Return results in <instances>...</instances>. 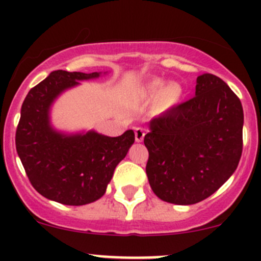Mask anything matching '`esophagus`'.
Here are the masks:
<instances>
[{
  "instance_id": "esophagus-1",
  "label": "esophagus",
  "mask_w": 261,
  "mask_h": 261,
  "mask_svg": "<svg viewBox=\"0 0 261 261\" xmlns=\"http://www.w3.org/2000/svg\"><path fill=\"white\" fill-rule=\"evenodd\" d=\"M144 136H145V130L143 127H136L135 128V140L138 143H141L144 140Z\"/></svg>"
}]
</instances>
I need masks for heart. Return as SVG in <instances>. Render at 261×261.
<instances>
[{
  "label": "heart",
  "mask_w": 261,
  "mask_h": 261,
  "mask_svg": "<svg viewBox=\"0 0 261 261\" xmlns=\"http://www.w3.org/2000/svg\"><path fill=\"white\" fill-rule=\"evenodd\" d=\"M143 93L149 99H158L162 97L163 106L169 107L179 101L181 97V89L178 86H170L167 88L163 82L152 81L144 87Z\"/></svg>",
  "instance_id": "b5f03b06"
}]
</instances>
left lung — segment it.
Instances as JSON below:
<instances>
[{
    "instance_id": "1",
    "label": "left lung",
    "mask_w": 261,
    "mask_h": 261,
    "mask_svg": "<svg viewBox=\"0 0 261 261\" xmlns=\"http://www.w3.org/2000/svg\"><path fill=\"white\" fill-rule=\"evenodd\" d=\"M244 111L221 78H197L196 96L152 118L144 138L152 192L174 204H194L232 175L243 152Z\"/></svg>"
}]
</instances>
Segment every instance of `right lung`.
<instances>
[{"mask_svg":"<svg viewBox=\"0 0 261 261\" xmlns=\"http://www.w3.org/2000/svg\"><path fill=\"white\" fill-rule=\"evenodd\" d=\"M101 73L54 70L29 91L16 130V150L34 188L45 198L68 206H83L105 194L115 168L135 141L127 130L117 138L96 131L65 135L50 125L54 99L80 81Z\"/></svg>","mask_w":261,"mask_h":261,"instance_id":"1","label":"right lung"}]
</instances>
